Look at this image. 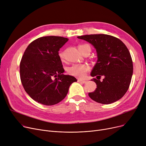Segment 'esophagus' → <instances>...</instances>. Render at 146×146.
<instances>
[{
	"mask_svg": "<svg viewBox=\"0 0 146 146\" xmlns=\"http://www.w3.org/2000/svg\"><path fill=\"white\" fill-rule=\"evenodd\" d=\"M78 82H79V83H83V84H85V83H86L87 82L86 81H85V80H78Z\"/></svg>",
	"mask_w": 146,
	"mask_h": 146,
	"instance_id": "34e87169",
	"label": "esophagus"
}]
</instances>
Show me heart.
I'll return each instance as SVG.
<instances>
[{"mask_svg": "<svg viewBox=\"0 0 146 146\" xmlns=\"http://www.w3.org/2000/svg\"><path fill=\"white\" fill-rule=\"evenodd\" d=\"M78 48L79 51H82L84 49L88 48L90 50V46L87 44H83L79 45ZM59 57L61 58V60H63L64 57V51H60L59 52ZM89 66L87 64H73L71 67L68 68V73L77 77L79 79H83L86 76V73L89 70Z\"/></svg>", "mask_w": 146, "mask_h": 146, "instance_id": "1", "label": "heart"}]
</instances>
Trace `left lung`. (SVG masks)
Masks as SVG:
<instances>
[{
  "label": "left lung",
  "instance_id": "obj_1",
  "mask_svg": "<svg viewBox=\"0 0 146 146\" xmlns=\"http://www.w3.org/2000/svg\"><path fill=\"white\" fill-rule=\"evenodd\" d=\"M92 44L97 51L98 61L90 75L97 79L89 96L94 101L110 104L120 99L127 92L131 83L133 64L130 52L118 38L106 34H91L78 36ZM104 77L103 80H100Z\"/></svg>",
  "mask_w": 146,
  "mask_h": 146
}]
</instances>
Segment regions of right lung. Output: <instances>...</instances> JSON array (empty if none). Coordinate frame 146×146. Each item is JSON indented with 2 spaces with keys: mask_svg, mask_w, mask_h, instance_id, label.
I'll list each match as a JSON object with an SVG mask.
<instances>
[{
  "mask_svg": "<svg viewBox=\"0 0 146 146\" xmlns=\"http://www.w3.org/2000/svg\"><path fill=\"white\" fill-rule=\"evenodd\" d=\"M68 41L62 36L38 38L26 48L20 62V78L26 92L44 105H53L66 96L74 77L63 74L64 69L58 55Z\"/></svg>",
  "mask_w": 146,
  "mask_h": 146,
  "instance_id": "obj_1",
  "label": "right lung"
}]
</instances>
